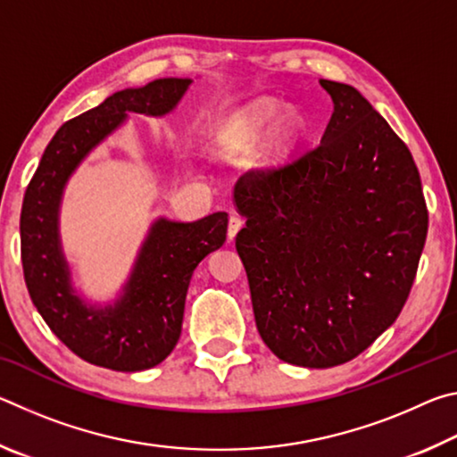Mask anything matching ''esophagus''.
<instances>
[{
	"label": "esophagus",
	"mask_w": 457,
	"mask_h": 457,
	"mask_svg": "<svg viewBox=\"0 0 457 457\" xmlns=\"http://www.w3.org/2000/svg\"><path fill=\"white\" fill-rule=\"evenodd\" d=\"M242 226H244V221L239 220L237 215H231V218H229V223H228V239H234L237 231L242 229Z\"/></svg>",
	"instance_id": "34e87169"
}]
</instances>
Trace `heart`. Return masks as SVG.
I'll list each match as a JSON object with an SVG mask.
<instances>
[{
    "instance_id": "1",
    "label": "heart",
    "mask_w": 457,
    "mask_h": 457,
    "mask_svg": "<svg viewBox=\"0 0 457 457\" xmlns=\"http://www.w3.org/2000/svg\"><path fill=\"white\" fill-rule=\"evenodd\" d=\"M282 106L276 103V100L262 98L253 100V103L245 104L229 114L220 129V145L221 151L226 154H242L252 151L256 146L262 137L266 135L270 125L276 120L278 114H280ZM300 135V120L298 119H286L282 129L278 130L274 138L272 151L276 157H282V154L292 149L294 141H296Z\"/></svg>"
}]
</instances>
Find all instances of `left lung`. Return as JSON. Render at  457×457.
<instances>
[{"label": "left lung", "mask_w": 457, "mask_h": 457, "mask_svg": "<svg viewBox=\"0 0 457 457\" xmlns=\"http://www.w3.org/2000/svg\"><path fill=\"white\" fill-rule=\"evenodd\" d=\"M335 111L320 143L236 183V250L256 327L290 365L337 367L403 311L428 237L407 145L357 88L320 80Z\"/></svg>", "instance_id": "left-lung-1"}]
</instances>
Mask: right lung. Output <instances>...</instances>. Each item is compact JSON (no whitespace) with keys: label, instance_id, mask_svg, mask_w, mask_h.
I'll return each instance as SVG.
<instances>
[{"label":"right lung","instance_id":"add662e5","mask_svg":"<svg viewBox=\"0 0 457 457\" xmlns=\"http://www.w3.org/2000/svg\"><path fill=\"white\" fill-rule=\"evenodd\" d=\"M189 84V79H159L143 88L114 92L96 108L64 122L26 189L20 236L29 298L54 335L92 365L133 373L165 361L181 335L193 270L226 242V212L191 223L157 220L122 296L104 308L88 306L76 296L60 247L62 191L80 161L120 127L127 112L151 117L171 112Z\"/></svg>","mask_w":457,"mask_h":457}]
</instances>
